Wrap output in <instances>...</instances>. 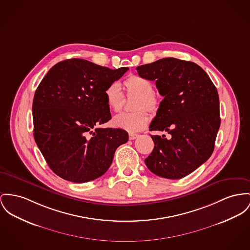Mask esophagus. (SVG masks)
I'll return each mask as SVG.
<instances>
[{"mask_svg":"<svg viewBox=\"0 0 250 250\" xmlns=\"http://www.w3.org/2000/svg\"><path fill=\"white\" fill-rule=\"evenodd\" d=\"M139 135L137 134V133H130L129 134V139L130 140H133V139H135V138H137Z\"/></svg>","mask_w":250,"mask_h":250,"instance_id":"esophagus-1","label":"esophagus"}]
</instances>
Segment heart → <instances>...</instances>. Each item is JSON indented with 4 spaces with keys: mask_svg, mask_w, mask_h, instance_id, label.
Wrapping results in <instances>:
<instances>
[{
    "mask_svg": "<svg viewBox=\"0 0 250 250\" xmlns=\"http://www.w3.org/2000/svg\"><path fill=\"white\" fill-rule=\"evenodd\" d=\"M127 96H135L132 113H123L117 115L113 119V124L119 129L130 133L143 130L149 123L150 117L146 111L155 113L159 108V100L153 94L154 87L152 83L144 77L133 75L124 81ZM104 97L107 106L114 112L121 110L123 105V94L120 85L117 83L109 84L105 91Z\"/></svg>",
    "mask_w": 250,
    "mask_h": 250,
    "instance_id": "heart-1",
    "label": "heart"
}]
</instances>
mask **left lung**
Segmentation results:
<instances>
[{
    "label": "left lung",
    "mask_w": 250,
    "mask_h": 250,
    "mask_svg": "<svg viewBox=\"0 0 250 250\" xmlns=\"http://www.w3.org/2000/svg\"><path fill=\"white\" fill-rule=\"evenodd\" d=\"M139 76L154 81L164 97L150 131H165L169 139L150 135L154 148L145 164L154 174L180 179L212 154L221 118L216 87L196 63L174 58L136 67Z\"/></svg>",
    "instance_id": "1"
}]
</instances>
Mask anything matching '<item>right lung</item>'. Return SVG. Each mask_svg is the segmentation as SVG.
<instances>
[{
    "instance_id": "1",
    "label": "right lung",
    "mask_w": 250,
    "mask_h": 250,
    "mask_svg": "<svg viewBox=\"0 0 250 250\" xmlns=\"http://www.w3.org/2000/svg\"><path fill=\"white\" fill-rule=\"evenodd\" d=\"M112 70L82 59L51 68L34 95V138L51 169L74 183L103 175L115 151L128 141L125 130L99 128L112 116L104 91L128 70Z\"/></svg>"
}]
</instances>
